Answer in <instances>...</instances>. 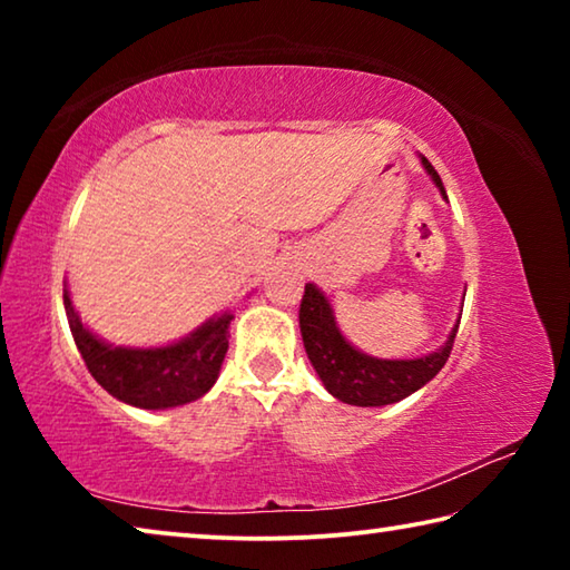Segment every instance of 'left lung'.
Returning a JSON list of instances; mask_svg holds the SVG:
<instances>
[{
    "instance_id": "left-lung-1",
    "label": "left lung",
    "mask_w": 570,
    "mask_h": 570,
    "mask_svg": "<svg viewBox=\"0 0 570 570\" xmlns=\"http://www.w3.org/2000/svg\"><path fill=\"white\" fill-rule=\"evenodd\" d=\"M422 166L445 196V186H442L432 163L422 158ZM298 326H302L304 350L324 387L336 400L356 404V407H382V404L400 402L424 387L445 366L458 334L455 326L445 346L428 356H420V360H374V356L356 352L340 334L330 302L314 284L304 286Z\"/></svg>"
}]
</instances>
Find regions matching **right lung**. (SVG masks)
<instances>
[{
	"label": "right lung",
	"instance_id": "add662e5",
	"mask_svg": "<svg viewBox=\"0 0 570 570\" xmlns=\"http://www.w3.org/2000/svg\"><path fill=\"white\" fill-rule=\"evenodd\" d=\"M65 312L85 366L115 400L142 410H166L193 402L214 387L228 352V324L224 314L206 322L186 340L158 350H125L100 342L85 330L65 292Z\"/></svg>",
	"mask_w": 570,
	"mask_h": 570
}]
</instances>
